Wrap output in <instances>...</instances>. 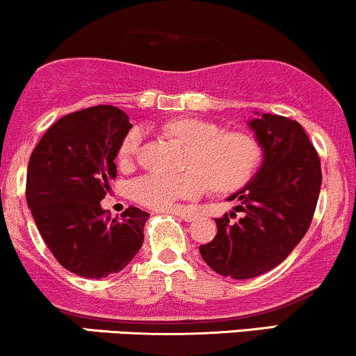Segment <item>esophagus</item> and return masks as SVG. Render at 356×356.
Returning <instances> with one entry per match:
<instances>
[{
    "label": "esophagus",
    "mask_w": 356,
    "mask_h": 356,
    "mask_svg": "<svg viewBox=\"0 0 356 356\" xmlns=\"http://www.w3.org/2000/svg\"><path fill=\"white\" fill-rule=\"evenodd\" d=\"M170 214L179 216V218H182L184 220H187V222H192V220L195 219L194 212H191V211H187V209H174V211H170Z\"/></svg>",
    "instance_id": "esophagus-1"
}]
</instances>
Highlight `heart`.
<instances>
[{"mask_svg": "<svg viewBox=\"0 0 356 356\" xmlns=\"http://www.w3.org/2000/svg\"><path fill=\"white\" fill-rule=\"evenodd\" d=\"M165 132L189 147L186 170L181 175L149 174L132 184V195L155 211L177 209L184 199H195L207 184L216 192H234L244 187L263 161V147L249 132H222L219 125L201 118H174ZM144 130L134 127L118 147V159L129 164L137 157Z\"/></svg>", "mask_w": 356, "mask_h": 356, "instance_id": "heart-1", "label": "heart"}]
</instances>
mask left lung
I'll use <instances>...</instances> for the list:
<instances>
[{
    "label": "left lung",
    "instance_id": "left-lung-1",
    "mask_svg": "<svg viewBox=\"0 0 356 356\" xmlns=\"http://www.w3.org/2000/svg\"><path fill=\"white\" fill-rule=\"evenodd\" d=\"M249 127L264 150L256 177L231 195L243 211L216 219L218 234L199 246L202 259L220 276L249 280L271 271L309 229L321 187V164L305 129L296 120L263 113Z\"/></svg>",
    "mask_w": 356,
    "mask_h": 356
}]
</instances>
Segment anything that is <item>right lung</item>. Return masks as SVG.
I'll return each mask as SVG.
<instances>
[{
    "instance_id": "add662e5",
    "label": "right lung",
    "mask_w": 356,
    "mask_h": 356,
    "mask_svg": "<svg viewBox=\"0 0 356 356\" xmlns=\"http://www.w3.org/2000/svg\"><path fill=\"white\" fill-rule=\"evenodd\" d=\"M130 127L120 108L97 105L56 120L31 152L28 207L55 259L81 277L122 271L144 243L147 212L130 206L113 219L100 206Z\"/></svg>"
}]
</instances>
